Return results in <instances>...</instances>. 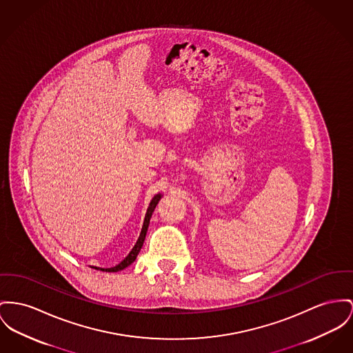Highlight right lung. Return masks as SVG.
<instances>
[{
  "instance_id": "1",
  "label": "right lung",
  "mask_w": 353,
  "mask_h": 353,
  "mask_svg": "<svg viewBox=\"0 0 353 353\" xmlns=\"http://www.w3.org/2000/svg\"><path fill=\"white\" fill-rule=\"evenodd\" d=\"M161 198H162V194H157V195H154V198L151 199V202H150V205H148V209H147V212H145V216H144V222H143V226H141V235H139V238H138L135 246L132 248V250L128 253V256L123 259L120 263L112 266V268H97V266H92L94 269L101 270V272H111V273H114V272H119V270L125 269L127 266H130V265L137 259L139 252H141V246H143V242H144V238H145V234H147V230H148L150 219H151V216H152V212L155 210L158 202L161 201Z\"/></svg>"
}]
</instances>
